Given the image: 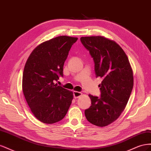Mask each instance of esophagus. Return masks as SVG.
Returning <instances> with one entry per match:
<instances>
[{"instance_id":"1","label":"esophagus","mask_w":151,"mask_h":151,"mask_svg":"<svg viewBox=\"0 0 151 151\" xmlns=\"http://www.w3.org/2000/svg\"><path fill=\"white\" fill-rule=\"evenodd\" d=\"M73 94H74V98H79L82 95V93L81 92H78V91H74L73 93Z\"/></svg>"}]
</instances>
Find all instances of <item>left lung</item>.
Instances as JSON below:
<instances>
[{"label": "left lung", "instance_id": "8db88e82", "mask_svg": "<svg viewBox=\"0 0 151 151\" xmlns=\"http://www.w3.org/2000/svg\"><path fill=\"white\" fill-rule=\"evenodd\" d=\"M81 42L93 58L96 77L103 80L101 97L89 94L91 106L85 116L94 125L107 126L124 110L133 89V71L125 52L114 41L96 36L81 37Z\"/></svg>", "mask_w": 151, "mask_h": 151}]
</instances>
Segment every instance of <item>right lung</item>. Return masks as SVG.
<instances>
[{"mask_svg":"<svg viewBox=\"0 0 151 151\" xmlns=\"http://www.w3.org/2000/svg\"><path fill=\"white\" fill-rule=\"evenodd\" d=\"M77 38L57 36L36 47L27 60L22 75V91L34 116L47 124L62 120L73 93L54 82L63 76L68 52Z\"/></svg>","mask_w":151,"mask_h":151,"instance_id":"add662e5","label":"right lung"}]
</instances>
